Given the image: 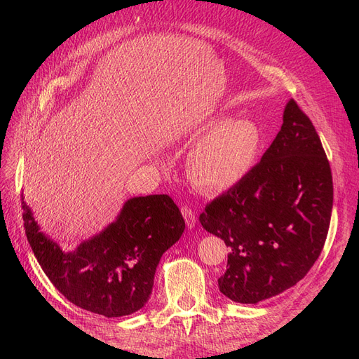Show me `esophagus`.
<instances>
[{
	"label": "esophagus",
	"instance_id": "obj_1",
	"mask_svg": "<svg viewBox=\"0 0 359 359\" xmlns=\"http://www.w3.org/2000/svg\"><path fill=\"white\" fill-rule=\"evenodd\" d=\"M181 212H182L184 220H186V223H187L189 227H193L194 224H196V212H194V211L190 208V206L182 205V206H181Z\"/></svg>",
	"mask_w": 359,
	"mask_h": 359
}]
</instances>
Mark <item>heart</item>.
Masks as SVG:
<instances>
[{
    "label": "heart",
    "instance_id": "obj_1",
    "mask_svg": "<svg viewBox=\"0 0 359 359\" xmlns=\"http://www.w3.org/2000/svg\"><path fill=\"white\" fill-rule=\"evenodd\" d=\"M260 144V128L252 119H229L193 148L189 157L190 178L210 191L229 189L252 170Z\"/></svg>",
    "mask_w": 359,
    "mask_h": 359
}]
</instances>
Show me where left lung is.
Returning <instances> with one entry per match:
<instances>
[{
  "mask_svg": "<svg viewBox=\"0 0 359 359\" xmlns=\"http://www.w3.org/2000/svg\"><path fill=\"white\" fill-rule=\"evenodd\" d=\"M332 194L320 137L292 99L260 161L199 215L203 229L229 247L223 295L256 304L306 277L327 240Z\"/></svg>",
  "mask_w": 359,
  "mask_h": 359,
  "instance_id": "left-lung-1",
  "label": "left lung"
}]
</instances>
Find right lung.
<instances>
[{
  "label": "right lung",
  "mask_w": 359,
  "mask_h": 359,
  "mask_svg": "<svg viewBox=\"0 0 359 359\" xmlns=\"http://www.w3.org/2000/svg\"><path fill=\"white\" fill-rule=\"evenodd\" d=\"M20 201L27 240L50 283L74 306L106 318L145 306L161 255L186 229L168 194L139 196L127 201L116 222L102 233L64 253L39 231L24 198Z\"/></svg>",
  "instance_id": "1"
}]
</instances>
